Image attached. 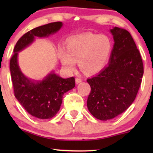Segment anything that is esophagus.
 <instances>
[{"label":"esophagus","instance_id":"1","mask_svg":"<svg viewBox=\"0 0 153 153\" xmlns=\"http://www.w3.org/2000/svg\"><path fill=\"white\" fill-rule=\"evenodd\" d=\"M82 79L81 78H75V82H76L77 84L78 83H80V82H82Z\"/></svg>","mask_w":153,"mask_h":153}]
</instances>
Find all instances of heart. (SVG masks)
Masks as SVG:
<instances>
[{"mask_svg":"<svg viewBox=\"0 0 153 153\" xmlns=\"http://www.w3.org/2000/svg\"><path fill=\"white\" fill-rule=\"evenodd\" d=\"M112 42L104 34H85L69 39L66 51L60 49L59 56L67 69L73 71L75 62L86 73H95L106 65L111 53Z\"/></svg>","mask_w":153,"mask_h":153,"instance_id":"b5f03b06","label":"heart"}]
</instances>
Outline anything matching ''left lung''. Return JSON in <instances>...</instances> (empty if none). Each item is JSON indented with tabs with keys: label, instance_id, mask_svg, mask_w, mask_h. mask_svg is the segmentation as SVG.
Wrapping results in <instances>:
<instances>
[{
	"label": "left lung",
	"instance_id": "8db88e82",
	"mask_svg": "<svg viewBox=\"0 0 153 153\" xmlns=\"http://www.w3.org/2000/svg\"><path fill=\"white\" fill-rule=\"evenodd\" d=\"M114 45L108 66L88 78L91 93L87 106L99 120L111 119L125 111L136 98L144 73L140 51L130 33L114 27L111 29Z\"/></svg>",
	"mask_w": 153,
	"mask_h": 153
}]
</instances>
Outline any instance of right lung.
I'll return each instance as SVG.
<instances>
[{"label":"right lung","mask_w":153,"mask_h":153,"mask_svg":"<svg viewBox=\"0 0 153 153\" xmlns=\"http://www.w3.org/2000/svg\"><path fill=\"white\" fill-rule=\"evenodd\" d=\"M60 22L38 26L24 34L16 44L10 59V71L14 96L29 114L41 119H51L59 110L65 93L75 87V78H62L51 73L42 81H31L21 72L17 62L18 52L34 41V37H45L62 27Z\"/></svg>","instance_id":"obj_1"}]
</instances>
